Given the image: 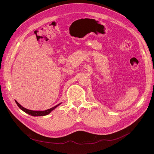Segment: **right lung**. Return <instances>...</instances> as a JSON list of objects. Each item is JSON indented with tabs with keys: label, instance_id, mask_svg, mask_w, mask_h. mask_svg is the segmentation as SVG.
Listing matches in <instances>:
<instances>
[{
	"label": "right lung",
	"instance_id": "obj_1",
	"mask_svg": "<svg viewBox=\"0 0 154 154\" xmlns=\"http://www.w3.org/2000/svg\"><path fill=\"white\" fill-rule=\"evenodd\" d=\"M17 105L19 106V108L22 109L23 112H24L25 113L32 116H46V115H49L50 113H51L54 109H55L57 106H58L61 103H60L59 104L57 105L56 106L50 108V109H46V110H45V111H33V110H30V109H28L24 107H23V106H21L16 100H15Z\"/></svg>",
	"mask_w": 154,
	"mask_h": 154
}]
</instances>
